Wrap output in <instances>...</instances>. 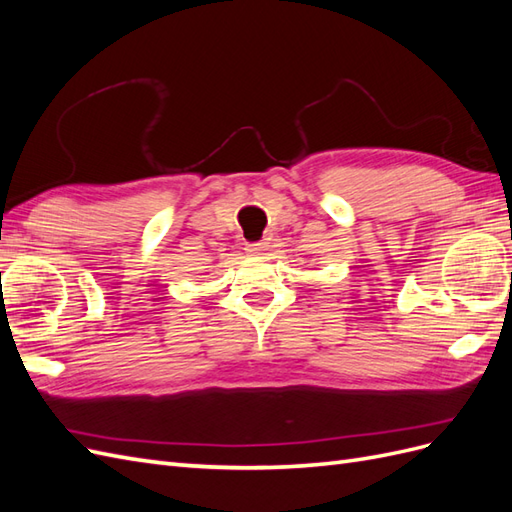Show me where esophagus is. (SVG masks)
<instances>
[{
    "label": "esophagus",
    "instance_id": "1",
    "mask_svg": "<svg viewBox=\"0 0 512 512\" xmlns=\"http://www.w3.org/2000/svg\"><path fill=\"white\" fill-rule=\"evenodd\" d=\"M245 250H247V252H252V254H258V252L265 250V243H247V245H245Z\"/></svg>",
    "mask_w": 512,
    "mask_h": 512
}]
</instances>
